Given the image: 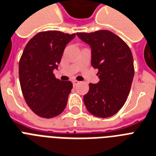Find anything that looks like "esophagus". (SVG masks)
I'll list each match as a JSON object with an SVG mask.
<instances>
[{
  "mask_svg": "<svg viewBox=\"0 0 156 156\" xmlns=\"http://www.w3.org/2000/svg\"><path fill=\"white\" fill-rule=\"evenodd\" d=\"M78 83H79V82H78V81H73V85L74 86H77Z\"/></svg>",
  "mask_w": 156,
  "mask_h": 156,
  "instance_id": "1",
  "label": "esophagus"
}]
</instances>
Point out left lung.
Instances as JSON below:
<instances>
[{"mask_svg": "<svg viewBox=\"0 0 156 156\" xmlns=\"http://www.w3.org/2000/svg\"><path fill=\"white\" fill-rule=\"evenodd\" d=\"M90 46L91 66L98 69L99 81L90 83L83 96L87 111L96 117L115 115L126 102L130 93L135 69L132 53L128 45L108 30L77 33Z\"/></svg>", "mask_w": 156, "mask_h": 156, "instance_id": "left-lung-1", "label": "left lung"}]
</instances>
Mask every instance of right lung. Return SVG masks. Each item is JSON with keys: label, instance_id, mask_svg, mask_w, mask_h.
I'll use <instances>...</instances> for the list:
<instances>
[{"label": "right lung", "instance_id": "1", "mask_svg": "<svg viewBox=\"0 0 156 156\" xmlns=\"http://www.w3.org/2000/svg\"><path fill=\"white\" fill-rule=\"evenodd\" d=\"M75 34L45 31L27 43L19 62V79L27 105L40 117L50 119L65 109L73 84L55 78L53 71Z\"/></svg>", "mask_w": 156, "mask_h": 156}]
</instances>
